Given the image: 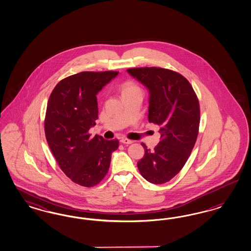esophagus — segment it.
<instances>
[{"label":"esophagus","mask_w":251,"mask_h":251,"mask_svg":"<svg viewBox=\"0 0 251 251\" xmlns=\"http://www.w3.org/2000/svg\"><path fill=\"white\" fill-rule=\"evenodd\" d=\"M120 141H121L123 144H132V143H133V141H132V140H130V139H126V138L122 139Z\"/></svg>","instance_id":"obj_1"}]
</instances>
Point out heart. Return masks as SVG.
<instances>
[{
	"instance_id": "heart-1",
	"label": "heart",
	"mask_w": 251,
	"mask_h": 251,
	"mask_svg": "<svg viewBox=\"0 0 251 251\" xmlns=\"http://www.w3.org/2000/svg\"><path fill=\"white\" fill-rule=\"evenodd\" d=\"M121 91L123 98L126 96H128V95H132V94H141V90L139 86L132 82H126L122 84Z\"/></svg>"
}]
</instances>
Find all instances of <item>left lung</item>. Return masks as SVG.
I'll return each mask as SVG.
<instances>
[{
    "label": "left lung",
    "mask_w": 251,
    "mask_h": 251,
    "mask_svg": "<svg viewBox=\"0 0 251 251\" xmlns=\"http://www.w3.org/2000/svg\"><path fill=\"white\" fill-rule=\"evenodd\" d=\"M128 75L149 92L148 120L160 126L161 141L138 162L141 176L149 182L162 184L181 170L198 135L200 108L188 80L176 72L162 68H134Z\"/></svg>",
    "instance_id": "1"
}]
</instances>
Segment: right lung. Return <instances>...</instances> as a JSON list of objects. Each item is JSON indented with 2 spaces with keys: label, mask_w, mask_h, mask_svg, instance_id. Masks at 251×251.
I'll return each instance as SVG.
<instances>
[{
  "label": "right lung",
  "mask_w": 251,
  "mask_h": 251,
  "mask_svg": "<svg viewBox=\"0 0 251 251\" xmlns=\"http://www.w3.org/2000/svg\"><path fill=\"white\" fill-rule=\"evenodd\" d=\"M118 72H83L61 80L47 103V143L61 170L74 182L97 185L106 176L117 139L88 133L99 117L97 95Z\"/></svg>",
  "instance_id": "add662e5"
}]
</instances>
